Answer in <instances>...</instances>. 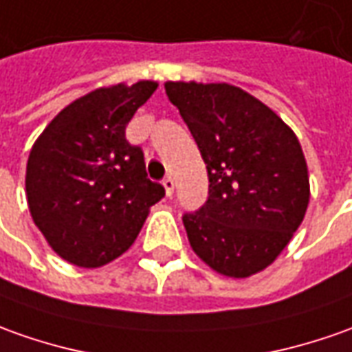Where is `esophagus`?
Returning <instances> with one entry per match:
<instances>
[{
  "label": "esophagus",
  "mask_w": 352,
  "mask_h": 352,
  "mask_svg": "<svg viewBox=\"0 0 352 352\" xmlns=\"http://www.w3.org/2000/svg\"><path fill=\"white\" fill-rule=\"evenodd\" d=\"M162 185H164V188H166V195L167 196L173 195V188H175V181H173V177H166Z\"/></svg>",
  "instance_id": "1"
}]
</instances>
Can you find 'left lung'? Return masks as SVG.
<instances>
[{
	"mask_svg": "<svg viewBox=\"0 0 352 352\" xmlns=\"http://www.w3.org/2000/svg\"><path fill=\"white\" fill-rule=\"evenodd\" d=\"M208 169V200L183 216L198 256L227 277L267 267L302 223L310 200L300 142L254 96L217 82H166Z\"/></svg>",
	"mask_w": 352,
	"mask_h": 352,
	"instance_id": "obj_1",
	"label": "left lung"
}]
</instances>
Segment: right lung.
<instances>
[{"mask_svg":"<svg viewBox=\"0 0 352 352\" xmlns=\"http://www.w3.org/2000/svg\"><path fill=\"white\" fill-rule=\"evenodd\" d=\"M157 82L98 88L61 109L30 150L26 200L59 256L80 267L119 258L166 188L146 175L144 154L125 129Z\"/></svg>","mask_w":352,"mask_h":352,"instance_id":"obj_1","label":"right lung"}]
</instances>
